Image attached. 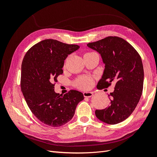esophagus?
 I'll use <instances>...</instances> for the list:
<instances>
[{"instance_id": "34e87169", "label": "esophagus", "mask_w": 157, "mask_h": 157, "mask_svg": "<svg viewBox=\"0 0 157 157\" xmlns=\"http://www.w3.org/2000/svg\"><path fill=\"white\" fill-rule=\"evenodd\" d=\"M84 97L85 98H90L93 96V93L92 92H84L83 93Z\"/></svg>"}]
</instances>
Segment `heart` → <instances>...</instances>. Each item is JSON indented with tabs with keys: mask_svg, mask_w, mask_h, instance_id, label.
Returning a JSON list of instances; mask_svg holds the SVG:
<instances>
[{
	"mask_svg": "<svg viewBox=\"0 0 157 157\" xmlns=\"http://www.w3.org/2000/svg\"><path fill=\"white\" fill-rule=\"evenodd\" d=\"M92 53V52H88L84 54L88 55ZM94 80L93 78L90 77V76H83V77H80L75 82V86L80 89L87 90L91 88L93 86Z\"/></svg>",
	"mask_w": 157,
	"mask_h": 157,
	"instance_id": "heart-1",
	"label": "heart"
}]
</instances>
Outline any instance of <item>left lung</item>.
<instances>
[{
    "instance_id": "8db88e82",
    "label": "left lung",
    "mask_w": 157,
    "mask_h": 157,
    "mask_svg": "<svg viewBox=\"0 0 157 157\" xmlns=\"http://www.w3.org/2000/svg\"><path fill=\"white\" fill-rule=\"evenodd\" d=\"M87 46L100 54L105 65L97 88L101 90L115 84L109 95L111 105L96 110L95 114L107 124H118L131 115L140 99L144 78L141 58L130 43L118 36H107Z\"/></svg>"
}]
</instances>
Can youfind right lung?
<instances>
[{
  "mask_svg": "<svg viewBox=\"0 0 157 157\" xmlns=\"http://www.w3.org/2000/svg\"><path fill=\"white\" fill-rule=\"evenodd\" d=\"M80 46L57 40H42L27 52L21 63V90L28 107L44 124L59 127L72 119L83 94L70 90L63 96L54 91L63 74L64 60Z\"/></svg>",
  "mask_w": 157,
  "mask_h": 157,
  "instance_id": "1",
  "label": "right lung"
}]
</instances>
